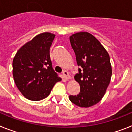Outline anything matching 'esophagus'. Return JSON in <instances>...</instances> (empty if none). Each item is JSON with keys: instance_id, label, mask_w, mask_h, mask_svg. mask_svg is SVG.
Masks as SVG:
<instances>
[{"instance_id": "obj_1", "label": "esophagus", "mask_w": 132, "mask_h": 132, "mask_svg": "<svg viewBox=\"0 0 132 132\" xmlns=\"http://www.w3.org/2000/svg\"><path fill=\"white\" fill-rule=\"evenodd\" d=\"M63 74L64 78H65L66 80H69V79H71V77H70L69 74V73L67 71H64L63 72Z\"/></svg>"}]
</instances>
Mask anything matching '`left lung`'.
Wrapping results in <instances>:
<instances>
[{
    "instance_id": "1",
    "label": "left lung",
    "mask_w": 132,
    "mask_h": 132,
    "mask_svg": "<svg viewBox=\"0 0 132 132\" xmlns=\"http://www.w3.org/2000/svg\"><path fill=\"white\" fill-rule=\"evenodd\" d=\"M69 39L77 63L82 68L75 76L80 93L70 95L69 100L78 106L88 108L100 102L105 94L112 73L110 56L101 42L87 31L73 34Z\"/></svg>"
}]
</instances>
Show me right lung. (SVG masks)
I'll list each match as a JSON object with an SVG mask.
<instances>
[{
	"label": "right lung",
	"mask_w": 132,
	"mask_h": 132,
	"mask_svg": "<svg viewBox=\"0 0 132 132\" xmlns=\"http://www.w3.org/2000/svg\"><path fill=\"white\" fill-rule=\"evenodd\" d=\"M55 34L37 35L18 50L12 61V74L16 87L30 101L49 96L55 84L61 80L52 66L50 48Z\"/></svg>",
	"instance_id": "obj_1"
}]
</instances>
